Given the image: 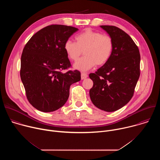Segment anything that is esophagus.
I'll use <instances>...</instances> for the list:
<instances>
[{"mask_svg": "<svg viewBox=\"0 0 160 160\" xmlns=\"http://www.w3.org/2000/svg\"><path fill=\"white\" fill-rule=\"evenodd\" d=\"M88 77V75L85 73H81V78L82 80H84Z\"/></svg>", "mask_w": 160, "mask_h": 160, "instance_id": "esophagus-1", "label": "esophagus"}]
</instances>
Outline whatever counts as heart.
Returning a JSON list of instances; mask_svg holds the SVG:
<instances>
[{
	"label": "heart",
	"instance_id": "b5f03b06",
	"mask_svg": "<svg viewBox=\"0 0 160 160\" xmlns=\"http://www.w3.org/2000/svg\"><path fill=\"white\" fill-rule=\"evenodd\" d=\"M75 41L68 40L64 44V50L68 58L76 61L83 51L84 56L80 59L74 67L81 71L88 70L97 65L105 64L111 58L114 43L108 35H102L90 28L77 34Z\"/></svg>",
	"mask_w": 160,
	"mask_h": 160
}]
</instances>
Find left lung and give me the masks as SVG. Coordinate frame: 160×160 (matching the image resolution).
<instances>
[{"label": "left lung", "instance_id": "8db88e82", "mask_svg": "<svg viewBox=\"0 0 160 160\" xmlns=\"http://www.w3.org/2000/svg\"><path fill=\"white\" fill-rule=\"evenodd\" d=\"M112 38L114 49L109 60L89 77L93 87L89 94L92 103L107 112L126 105L133 96L140 77L141 56L132 38L115 26H100Z\"/></svg>", "mask_w": 160, "mask_h": 160}]
</instances>
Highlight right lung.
I'll use <instances>...</instances> for the list:
<instances>
[{"instance_id": "obj_1", "label": "right lung", "mask_w": 160, "mask_h": 160, "mask_svg": "<svg viewBox=\"0 0 160 160\" xmlns=\"http://www.w3.org/2000/svg\"><path fill=\"white\" fill-rule=\"evenodd\" d=\"M78 28L52 25L34 34L21 57L20 77L29 102L37 109L54 111L70 95V85L81 80L80 72L69 70L72 65L64 44Z\"/></svg>"}]
</instances>
